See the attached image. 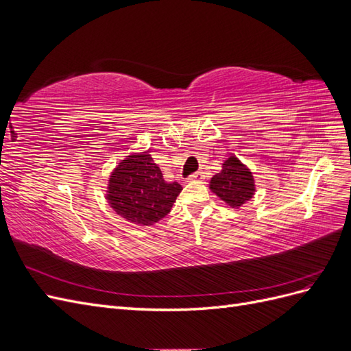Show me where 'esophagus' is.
<instances>
[{
	"label": "esophagus",
	"mask_w": 351,
	"mask_h": 351,
	"mask_svg": "<svg viewBox=\"0 0 351 351\" xmlns=\"http://www.w3.org/2000/svg\"><path fill=\"white\" fill-rule=\"evenodd\" d=\"M190 182H204L205 180V174L204 173H195L189 177Z\"/></svg>",
	"instance_id": "1"
}]
</instances>
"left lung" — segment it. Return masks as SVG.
I'll list each match as a JSON object with an SVG mask.
<instances>
[{
    "mask_svg": "<svg viewBox=\"0 0 351 351\" xmlns=\"http://www.w3.org/2000/svg\"><path fill=\"white\" fill-rule=\"evenodd\" d=\"M209 189L231 208H240L256 192L253 174L234 155L228 156L221 171L210 178Z\"/></svg>",
    "mask_w": 351,
    "mask_h": 351,
    "instance_id": "left-lung-1",
    "label": "left lung"
}]
</instances>
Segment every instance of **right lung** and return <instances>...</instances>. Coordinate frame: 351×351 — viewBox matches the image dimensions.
Wrapping results in <instances>:
<instances>
[{"instance_id":"right-lung-1","label":"right lung","mask_w":351,"mask_h":351,"mask_svg":"<svg viewBox=\"0 0 351 351\" xmlns=\"http://www.w3.org/2000/svg\"><path fill=\"white\" fill-rule=\"evenodd\" d=\"M183 187L167 183L149 151L133 152L108 178L105 199L117 215L136 226H154L171 210Z\"/></svg>"}]
</instances>
